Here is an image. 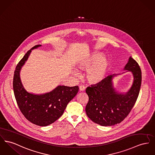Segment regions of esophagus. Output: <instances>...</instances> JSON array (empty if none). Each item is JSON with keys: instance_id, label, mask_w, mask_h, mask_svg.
Listing matches in <instances>:
<instances>
[{"instance_id": "esophagus-1", "label": "esophagus", "mask_w": 155, "mask_h": 155, "mask_svg": "<svg viewBox=\"0 0 155 155\" xmlns=\"http://www.w3.org/2000/svg\"><path fill=\"white\" fill-rule=\"evenodd\" d=\"M79 89L81 91H84L85 90V87L83 85H81L79 87Z\"/></svg>"}]
</instances>
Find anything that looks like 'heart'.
<instances>
[{
    "label": "heart",
    "mask_w": 155,
    "mask_h": 155,
    "mask_svg": "<svg viewBox=\"0 0 155 155\" xmlns=\"http://www.w3.org/2000/svg\"><path fill=\"white\" fill-rule=\"evenodd\" d=\"M102 58V55L99 53L92 54L87 60L81 62L79 64V69L81 70H87L91 68L86 74L87 81L91 83H97L102 81L107 72L109 62L106 59Z\"/></svg>",
    "instance_id": "1"
}]
</instances>
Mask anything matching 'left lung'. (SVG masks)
I'll use <instances>...</instances> for the list:
<instances>
[{"instance_id": "1", "label": "left lung", "mask_w": 155, "mask_h": 155, "mask_svg": "<svg viewBox=\"0 0 155 155\" xmlns=\"http://www.w3.org/2000/svg\"><path fill=\"white\" fill-rule=\"evenodd\" d=\"M124 70L131 72L134 78L131 88L125 94L118 93L114 88L112 79L116 74L86 88L89 101L86 112L93 122L103 126L119 124L134 107L140 89L141 69L137 62L130 57Z\"/></svg>"}]
</instances>
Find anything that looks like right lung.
I'll return each mask as SVG.
<instances>
[{
  "instance_id": "obj_1",
  "label": "right lung",
  "mask_w": 155,
  "mask_h": 155,
  "mask_svg": "<svg viewBox=\"0 0 155 155\" xmlns=\"http://www.w3.org/2000/svg\"><path fill=\"white\" fill-rule=\"evenodd\" d=\"M41 46L38 45L25 54L17 64L13 76V87L17 104L24 116L32 124L46 126L54 122L62 116L68 103L76 95L79 87L58 86L49 93L34 94L23 87L20 71L31 50Z\"/></svg>"
}]
</instances>
